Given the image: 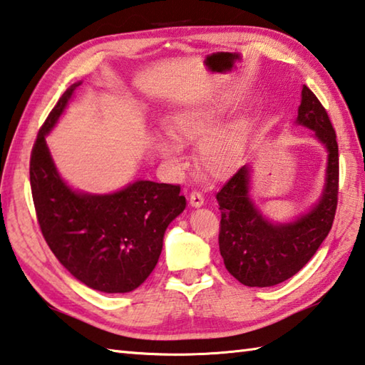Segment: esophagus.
Here are the masks:
<instances>
[{"instance_id": "obj_1", "label": "esophagus", "mask_w": 365, "mask_h": 365, "mask_svg": "<svg viewBox=\"0 0 365 365\" xmlns=\"http://www.w3.org/2000/svg\"><path fill=\"white\" fill-rule=\"evenodd\" d=\"M204 204V196L200 193V191H193V193L190 195V205H193V207H201Z\"/></svg>"}]
</instances>
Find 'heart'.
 I'll list each match as a JSON object with an SVG mask.
<instances>
[{
  "label": "heart",
  "mask_w": 365,
  "mask_h": 365,
  "mask_svg": "<svg viewBox=\"0 0 365 365\" xmlns=\"http://www.w3.org/2000/svg\"><path fill=\"white\" fill-rule=\"evenodd\" d=\"M227 105L210 102L196 103L177 111L170 123L172 137H160L156 150L164 161L178 164L182 160L180 143H200L197 160L212 178H228L240 169L247 151L250 123L237 115L223 121Z\"/></svg>",
  "instance_id": "1"
}]
</instances>
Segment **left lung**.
<instances>
[{
	"mask_svg": "<svg viewBox=\"0 0 365 365\" xmlns=\"http://www.w3.org/2000/svg\"><path fill=\"white\" fill-rule=\"evenodd\" d=\"M295 124L313 130L327 151L326 183L319 200L295 220L271 222L250 197V164L217 193L222 220L218 246L231 276L249 287H271L297 274L332 228L339 200V145L327 111L307 86Z\"/></svg>",
	"mask_w": 365,
	"mask_h": 365,
	"instance_id": "8db88e82",
	"label": "left lung"
}]
</instances>
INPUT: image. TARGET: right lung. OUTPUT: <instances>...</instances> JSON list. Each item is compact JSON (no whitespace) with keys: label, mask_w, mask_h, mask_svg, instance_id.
<instances>
[{"label":"right lung","mask_w":365,"mask_h":365,"mask_svg":"<svg viewBox=\"0 0 365 365\" xmlns=\"http://www.w3.org/2000/svg\"><path fill=\"white\" fill-rule=\"evenodd\" d=\"M58 98L31 150L30 185L39 228L57 260L79 282L105 294L132 292L155 269L169 223L185 210L178 185L137 180L108 195L73 190L46 145L67 108Z\"/></svg>","instance_id":"1"}]
</instances>
